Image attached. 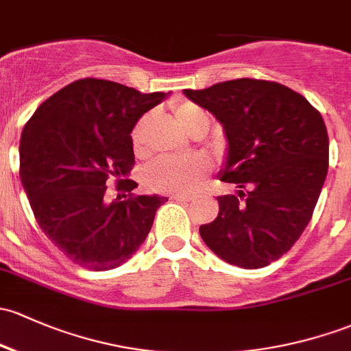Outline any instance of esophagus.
I'll use <instances>...</instances> for the list:
<instances>
[{
	"mask_svg": "<svg viewBox=\"0 0 351 351\" xmlns=\"http://www.w3.org/2000/svg\"><path fill=\"white\" fill-rule=\"evenodd\" d=\"M171 200H176V202H191V200H193V197H191V195L175 193V195H171Z\"/></svg>",
	"mask_w": 351,
	"mask_h": 351,
	"instance_id": "obj_1",
	"label": "esophagus"
}]
</instances>
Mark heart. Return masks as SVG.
<instances>
[{
  "label": "heart",
  "mask_w": 351,
  "mask_h": 351,
  "mask_svg": "<svg viewBox=\"0 0 351 351\" xmlns=\"http://www.w3.org/2000/svg\"><path fill=\"white\" fill-rule=\"evenodd\" d=\"M173 116L191 136L205 134L210 128V116L202 106L190 101L173 104ZM149 116H145L132 129V146L138 154L145 153V132ZM210 173V161L204 156L160 158L145 169L143 182L149 190L165 193H191L204 183Z\"/></svg>",
  "instance_id": "b5f03b06"
}]
</instances>
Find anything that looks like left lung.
<instances>
[{"instance_id":"8db88e82","label":"left lung","mask_w":351,"mask_h":351,"mask_svg":"<svg viewBox=\"0 0 351 351\" xmlns=\"http://www.w3.org/2000/svg\"><path fill=\"white\" fill-rule=\"evenodd\" d=\"M185 95L223 124L220 180L241 188L217 197L219 215L202 225V239L225 263L265 267L301 237L322 193L330 153L322 114L272 80H227Z\"/></svg>"}]
</instances>
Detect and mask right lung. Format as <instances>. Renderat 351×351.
<instances>
[{"instance_id":"add662e5","label":"right lung","mask_w":351,"mask_h":351,"mask_svg":"<svg viewBox=\"0 0 351 351\" xmlns=\"http://www.w3.org/2000/svg\"><path fill=\"white\" fill-rule=\"evenodd\" d=\"M165 97L87 77L50 95L25 124L21 183L43 234L73 264L109 271L146 241L166 198L132 193L131 131ZM112 179L124 201L105 198Z\"/></svg>"}]
</instances>
